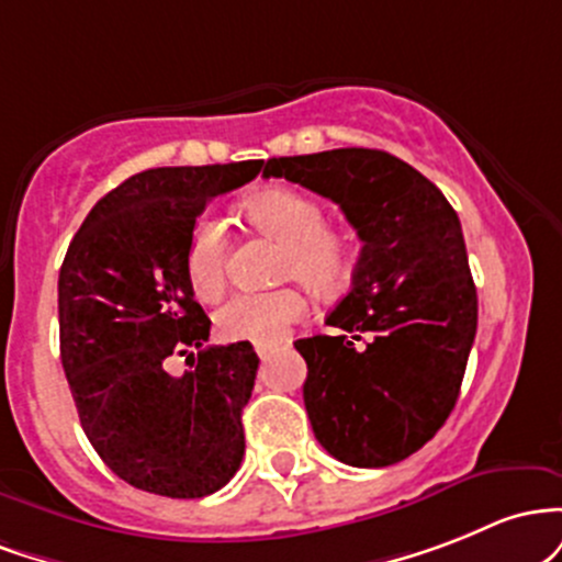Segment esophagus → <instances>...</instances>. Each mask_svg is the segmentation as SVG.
Masks as SVG:
<instances>
[{
  "instance_id": "1",
  "label": "esophagus",
  "mask_w": 562,
  "mask_h": 562,
  "mask_svg": "<svg viewBox=\"0 0 562 562\" xmlns=\"http://www.w3.org/2000/svg\"><path fill=\"white\" fill-rule=\"evenodd\" d=\"M257 356L265 358V356H268V350H265V348H260V345H257Z\"/></svg>"
}]
</instances>
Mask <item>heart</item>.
<instances>
[{
  "mask_svg": "<svg viewBox=\"0 0 562 562\" xmlns=\"http://www.w3.org/2000/svg\"><path fill=\"white\" fill-rule=\"evenodd\" d=\"M241 212L251 228L281 241V276H294L318 294H337L348 286L352 244L342 228L324 223V206L311 193L294 186H265L244 199ZM186 276L201 300L217 297L225 286L228 231L210 212L201 214L188 236ZM305 311L300 289L281 286L233 294L214 321L217 331L233 342L273 345Z\"/></svg>",
  "mask_w": 562,
  "mask_h": 562,
  "instance_id": "b5f03b06",
  "label": "heart"
}]
</instances>
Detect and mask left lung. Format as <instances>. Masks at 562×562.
I'll return each mask as SVG.
<instances>
[{"label": "left lung", "instance_id": "left-lung-1", "mask_svg": "<svg viewBox=\"0 0 562 562\" xmlns=\"http://www.w3.org/2000/svg\"><path fill=\"white\" fill-rule=\"evenodd\" d=\"M262 178L331 199L363 241L350 292L326 315L334 334L294 342L315 438L350 468L412 457L449 419L475 342L457 212L412 164L376 148L268 159Z\"/></svg>", "mask_w": 562, "mask_h": 562}]
</instances>
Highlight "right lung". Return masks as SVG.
Instances as JSON below:
<instances>
[{
  "mask_svg": "<svg viewBox=\"0 0 562 562\" xmlns=\"http://www.w3.org/2000/svg\"><path fill=\"white\" fill-rule=\"evenodd\" d=\"M262 161L159 167L105 193L68 244L58 279L60 361L81 430L109 470L148 494L201 499L244 459L241 412L257 376L249 342L210 345L186 249L220 193ZM172 355L189 369L169 375Z\"/></svg>",
  "mask_w": 562,
  "mask_h": 562,
  "instance_id": "1",
  "label": "right lung"
}]
</instances>
